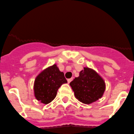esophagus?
<instances>
[{
	"label": "esophagus",
	"instance_id": "esophagus-1",
	"mask_svg": "<svg viewBox=\"0 0 134 134\" xmlns=\"http://www.w3.org/2000/svg\"><path fill=\"white\" fill-rule=\"evenodd\" d=\"M72 80H73V79H67V82H68V83H70V82L72 81Z\"/></svg>",
	"mask_w": 134,
	"mask_h": 134
}]
</instances>
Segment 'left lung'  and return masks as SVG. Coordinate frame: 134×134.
I'll return each mask as SVG.
<instances>
[{"label": "left lung", "mask_w": 134, "mask_h": 134, "mask_svg": "<svg viewBox=\"0 0 134 134\" xmlns=\"http://www.w3.org/2000/svg\"><path fill=\"white\" fill-rule=\"evenodd\" d=\"M76 98L84 104H91L100 98L104 92L106 86L102 77L92 69L84 67L70 82Z\"/></svg>", "instance_id": "8db88e82"}]
</instances>
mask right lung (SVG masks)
I'll return each instance as SVG.
<instances>
[{
  "label": "right lung",
  "instance_id": "right-lung-1",
  "mask_svg": "<svg viewBox=\"0 0 134 134\" xmlns=\"http://www.w3.org/2000/svg\"><path fill=\"white\" fill-rule=\"evenodd\" d=\"M67 82L64 73L54 64L43 70L35 79V97L37 100L47 104L55 98L59 88Z\"/></svg>",
  "mask_w": 134,
  "mask_h": 134
}]
</instances>
